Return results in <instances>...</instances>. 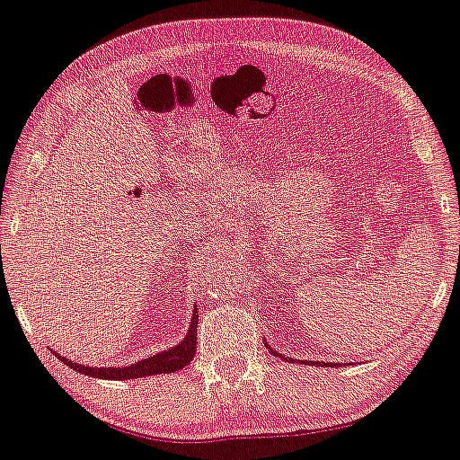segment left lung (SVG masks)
<instances>
[{
    "label": "left lung",
    "instance_id": "obj_1",
    "mask_svg": "<svg viewBox=\"0 0 460 460\" xmlns=\"http://www.w3.org/2000/svg\"><path fill=\"white\" fill-rule=\"evenodd\" d=\"M264 342H266V341H264ZM266 349H268V350H270V352L274 354V357H280V358H284L280 352H276V350H272V349H270V344H268V342H266ZM284 360H292V358H284ZM314 365H316V367H332V368H334V367H338V365H332V362H331V365H326V362H314Z\"/></svg>",
    "mask_w": 460,
    "mask_h": 460
}]
</instances>
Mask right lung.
<instances>
[{
	"label": "right lung",
	"instance_id": "1",
	"mask_svg": "<svg viewBox=\"0 0 460 460\" xmlns=\"http://www.w3.org/2000/svg\"><path fill=\"white\" fill-rule=\"evenodd\" d=\"M196 331H198V308L194 306L192 310V323H190L188 332L184 336V341L180 344L172 346L168 350H162L158 354H152V357L137 360L134 365L128 367H85L80 365V362H74L62 354L56 357L62 358L64 365L69 368H74L82 375H88L93 378H103V380H129V378H142V376H154V375H170V372H176L180 368L188 367L192 362L194 354H196Z\"/></svg>",
	"mask_w": 460,
	"mask_h": 460
}]
</instances>
